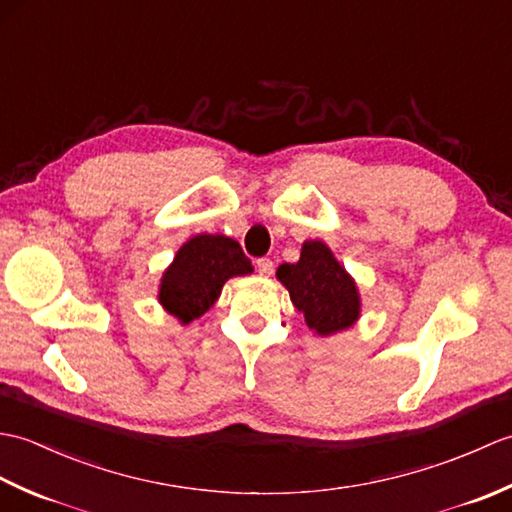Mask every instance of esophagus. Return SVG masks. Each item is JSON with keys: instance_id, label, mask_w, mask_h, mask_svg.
<instances>
[{"instance_id": "34e87169", "label": "esophagus", "mask_w": 512, "mask_h": 512, "mask_svg": "<svg viewBox=\"0 0 512 512\" xmlns=\"http://www.w3.org/2000/svg\"><path fill=\"white\" fill-rule=\"evenodd\" d=\"M257 270L262 275H270L275 270V264H273V259H268V257H262V259H257Z\"/></svg>"}]
</instances>
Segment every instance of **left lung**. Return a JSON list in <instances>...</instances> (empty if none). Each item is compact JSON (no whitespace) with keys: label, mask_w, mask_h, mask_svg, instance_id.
<instances>
[{"label":"left lung","mask_w":512,"mask_h":512,"mask_svg":"<svg viewBox=\"0 0 512 512\" xmlns=\"http://www.w3.org/2000/svg\"><path fill=\"white\" fill-rule=\"evenodd\" d=\"M277 277L290 292L295 308L317 334H334L358 319V292L352 277L336 262L323 242L301 246L297 264H281Z\"/></svg>","instance_id":"obj_1"}]
</instances>
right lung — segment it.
Returning a JSON list of instances; mask_svg holds the SVG:
<instances>
[{"label":"right lung","instance_id":"add662e5","mask_svg":"<svg viewBox=\"0 0 512 512\" xmlns=\"http://www.w3.org/2000/svg\"><path fill=\"white\" fill-rule=\"evenodd\" d=\"M253 273L235 239L195 235L184 244L160 284V303L182 323L202 317L217 301L226 279Z\"/></svg>","mask_w":512,"mask_h":512}]
</instances>
